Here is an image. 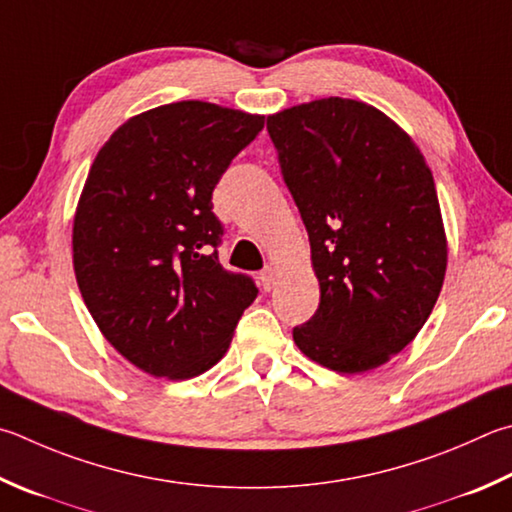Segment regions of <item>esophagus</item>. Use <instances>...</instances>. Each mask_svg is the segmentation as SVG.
I'll return each mask as SVG.
<instances>
[{
	"label": "esophagus",
	"mask_w": 512,
	"mask_h": 512,
	"mask_svg": "<svg viewBox=\"0 0 512 512\" xmlns=\"http://www.w3.org/2000/svg\"><path fill=\"white\" fill-rule=\"evenodd\" d=\"M275 282H277V271L275 268H264L262 273H259V284H262V288L264 291H271V288L275 286Z\"/></svg>",
	"instance_id": "esophagus-1"
}]
</instances>
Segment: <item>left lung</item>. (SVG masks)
<instances>
[{"instance_id": "left-lung-1", "label": "left lung", "mask_w": 512, "mask_h": 512, "mask_svg": "<svg viewBox=\"0 0 512 512\" xmlns=\"http://www.w3.org/2000/svg\"><path fill=\"white\" fill-rule=\"evenodd\" d=\"M266 129L320 282L295 345L340 374L385 365L423 329L448 266L430 167L392 118L358 100L304 102Z\"/></svg>"}]
</instances>
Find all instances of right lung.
Masks as SVG:
<instances>
[{
    "mask_svg": "<svg viewBox=\"0 0 512 512\" xmlns=\"http://www.w3.org/2000/svg\"><path fill=\"white\" fill-rule=\"evenodd\" d=\"M264 116L201 100L129 118L100 147L73 219V271L91 318L145 374L185 380L224 358L257 297L219 264L212 190Z\"/></svg>",
    "mask_w": 512,
    "mask_h": 512,
    "instance_id": "1",
    "label": "right lung"
}]
</instances>
